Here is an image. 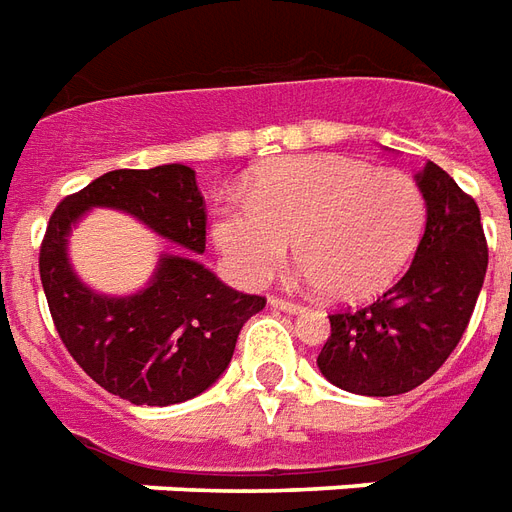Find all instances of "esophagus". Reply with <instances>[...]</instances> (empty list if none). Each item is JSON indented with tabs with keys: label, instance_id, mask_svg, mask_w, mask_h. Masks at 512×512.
<instances>
[{
	"label": "esophagus",
	"instance_id": "34e87169",
	"mask_svg": "<svg viewBox=\"0 0 512 512\" xmlns=\"http://www.w3.org/2000/svg\"><path fill=\"white\" fill-rule=\"evenodd\" d=\"M271 306H274V309H282V312H290V314L304 312V306L295 304V301H287V298H271Z\"/></svg>",
	"mask_w": 512,
	"mask_h": 512
}]
</instances>
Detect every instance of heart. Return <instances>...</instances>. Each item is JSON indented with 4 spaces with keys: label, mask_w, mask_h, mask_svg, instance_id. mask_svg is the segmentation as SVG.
<instances>
[{
    "label": "heart",
    "mask_w": 512,
    "mask_h": 512,
    "mask_svg": "<svg viewBox=\"0 0 512 512\" xmlns=\"http://www.w3.org/2000/svg\"><path fill=\"white\" fill-rule=\"evenodd\" d=\"M423 227L426 198L407 173L342 157H290L260 170L246 198L217 208L214 241L246 285L271 279L293 244L312 285L358 301L404 271Z\"/></svg>",
    "instance_id": "heart-1"
}]
</instances>
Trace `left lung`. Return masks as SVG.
Returning a JSON list of instances; mask_svg holds the SVG:
<instances>
[{"instance_id": "1", "label": "left lung", "mask_w": 512, "mask_h": 512, "mask_svg": "<svg viewBox=\"0 0 512 512\" xmlns=\"http://www.w3.org/2000/svg\"><path fill=\"white\" fill-rule=\"evenodd\" d=\"M426 233L412 266L385 293L328 314L331 336L317 366L336 388L361 396H399L437 372L467 331L486 279L488 244L480 208L445 170L418 173Z\"/></svg>"}]
</instances>
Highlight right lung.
Returning a JSON list of instances; mask_svg holds the SVG:
<instances>
[{"instance_id": "obj_1", "label": "right lung", "mask_w": 512, "mask_h": 512, "mask_svg": "<svg viewBox=\"0 0 512 512\" xmlns=\"http://www.w3.org/2000/svg\"><path fill=\"white\" fill-rule=\"evenodd\" d=\"M94 205L127 210L185 252L163 258L146 291L97 296L66 260L69 227ZM203 249L206 203L187 165L111 170L56 206L40 244V282L59 339L100 388L132 404L168 407L203 393L225 372L238 331L266 298L222 285L192 255Z\"/></svg>"}]
</instances>
